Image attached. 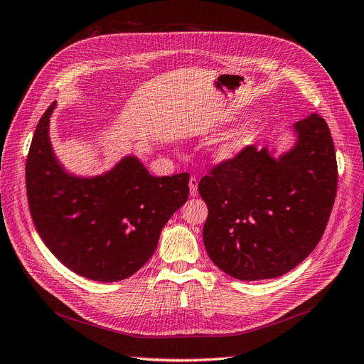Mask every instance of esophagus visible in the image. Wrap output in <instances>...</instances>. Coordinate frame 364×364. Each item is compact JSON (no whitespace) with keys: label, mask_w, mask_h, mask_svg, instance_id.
I'll return each instance as SVG.
<instances>
[{"label":"esophagus","mask_w":364,"mask_h":364,"mask_svg":"<svg viewBox=\"0 0 364 364\" xmlns=\"http://www.w3.org/2000/svg\"><path fill=\"white\" fill-rule=\"evenodd\" d=\"M189 191H191V196H196V193H198V180H196L195 176H191Z\"/></svg>","instance_id":"esophagus-1"}]
</instances>
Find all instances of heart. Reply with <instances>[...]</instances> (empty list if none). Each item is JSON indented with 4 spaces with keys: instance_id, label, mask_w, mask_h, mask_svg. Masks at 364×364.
<instances>
[{
    "instance_id": "obj_1",
    "label": "heart",
    "mask_w": 364,
    "mask_h": 364,
    "mask_svg": "<svg viewBox=\"0 0 364 364\" xmlns=\"http://www.w3.org/2000/svg\"><path fill=\"white\" fill-rule=\"evenodd\" d=\"M237 149V144H227L221 151H220V157L225 159V157H230V155Z\"/></svg>"
}]
</instances>
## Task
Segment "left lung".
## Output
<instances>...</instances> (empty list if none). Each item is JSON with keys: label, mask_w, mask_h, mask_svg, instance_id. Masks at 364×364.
Wrapping results in <instances>:
<instances>
[{"label": "left lung", "mask_w": 364, "mask_h": 364, "mask_svg": "<svg viewBox=\"0 0 364 364\" xmlns=\"http://www.w3.org/2000/svg\"><path fill=\"white\" fill-rule=\"evenodd\" d=\"M296 146L277 160L245 146L200 180L209 215L207 255L240 280L272 279L299 265L323 236L337 193L334 141L313 112L294 124Z\"/></svg>", "instance_id": "left-lung-1"}]
</instances>
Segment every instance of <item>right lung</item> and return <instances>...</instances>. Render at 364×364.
Wrapping results in <instances>:
<instances>
[{
	"label": "right lung",
	"mask_w": 364,
	"mask_h": 364,
	"mask_svg": "<svg viewBox=\"0 0 364 364\" xmlns=\"http://www.w3.org/2000/svg\"><path fill=\"white\" fill-rule=\"evenodd\" d=\"M51 103L26 161L28 209L41 240L71 272L117 282L149 261L161 228L188 201L189 173L152 176L136 159L95 178L68 175L48 139Z\"/></svg>",
	"instance_id": "obj_1"
}]
</instances>
